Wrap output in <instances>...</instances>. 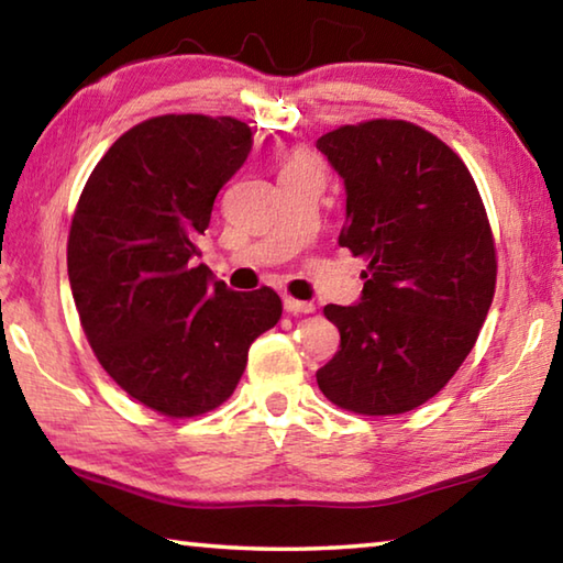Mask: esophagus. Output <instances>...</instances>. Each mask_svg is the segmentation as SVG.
<instances>
[{"mask_svg":"<svg viewBox=\"0 0 563 563\" xmlns=\"http://www.w3.org/2000/svg\"><path fill=\"white\" fill-rule=\"evenodd\" d=\"M283 308L288 310V312H292V316H308V312H316V305L295 300V298H285L283 300Z\"/></svg>","mask_w":563,"mask_h":563,"instance_id":"34e87169","label":"esophagus"}]
</instances>
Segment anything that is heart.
<instances>
[{
	"instance_id": "obj_1",
	"label": "heart",
	"mask_w": 563,
	"mask_h": 563,
	"mask_svg": "<svg viewBox=\"0 0 563 563\" xmlns=\"http://www.w3.org/2000/svg\"><path fill=\"white\" fill-rule=\"evenodd\" d=\"M298 168H312V164L308 158H292L288 166H285V170H298Z\"/></svg>"
}]
</instances>
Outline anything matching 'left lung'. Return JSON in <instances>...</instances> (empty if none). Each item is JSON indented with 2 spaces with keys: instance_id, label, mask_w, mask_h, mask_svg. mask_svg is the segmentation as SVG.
<instances>
[{
  "instance_id": "8db88e82",
  "label": "left lung",
  "mask_w": 563,
  "mask_h": 563,
  "mask_svg": "<svg viewBox=\"0 0 563 563\" xmlns=\"http://www.w3.org/2000/svg\"><path fill=\"white\" fill-rule=\"evenodd\" d=\"M316 146L345 184L338 243L367 258L360 300L325 305L340 350L318 385L350 412H409L450 383L487 320V211L462 158L415 123L340 126Z\"/></svg>"
}]
</instances>
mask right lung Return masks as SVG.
Here are the masks:
<instances>
[{
    "instance_id": "obj_1",
    "label": "right lung",
    "mask_w": 563,
    "mask_h": 563,
    "mask_svg": "<svg viewBox=\"0 0 563 563\" xmlns=\"http://www.w3.org/2000/svg\"><path fill=\"white\" fill-rule=\"evenodd\" d=\"M253 148L247 123L148 119L84 186L66 265L89 345L123 393L166 417L223 405L253 340L280 320L278 292H235L198 251L213 201Z\"/></svg>"
}]
</instances>
